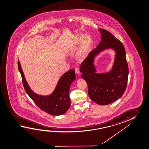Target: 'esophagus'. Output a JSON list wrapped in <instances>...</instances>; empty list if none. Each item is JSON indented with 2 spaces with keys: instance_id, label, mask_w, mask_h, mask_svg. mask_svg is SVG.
<instances>
[{
  "instance_id": "34e87169",
  "label": "esophagus",
  "mask_w": 149,
  "mask_h": 149,
  "mask_svg": "<svg viewBox=\"0 0 149 149\" xmlns=\"http://www.w3.org/2000/svg\"><path fill=\"white\" fill-rule=\"evenodd\" d=\"M75 72H76V74H80V70H79V69L78 68H76L75 69Z\"/></svg>"
}]
</instances>
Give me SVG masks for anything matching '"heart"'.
Segmentation results:
<instances>
[{
    "label": "heart",
    "instance_id": "1",
    "mask_svg": "<svg viewBox=\"0 0 149 149\" xmlns=\"http://www.w3.org/2000/svg\"><path fill=\"white\" fill-rule=\"evenodd\" d=\"M93 39L88 34L77 36L75 37L69 45L67 51L69 53H73L78 49L77 59L79 61H83L90 53L92 46Z\"/></svg>",
    "mask_w": 149,
    "mask_h": 149
}]
</instances>
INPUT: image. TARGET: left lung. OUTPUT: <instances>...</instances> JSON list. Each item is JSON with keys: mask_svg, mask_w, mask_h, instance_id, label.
Wrapping results in <instances>:
<instances>
[{"mask_svg": "<svg viewBox=\"0 0 149 149\" xmlns=\"http://www.w3.org/2000/svg\"><path fill=\"white\" fill-rule=\"evenodd\" d=\"M98 30L101 33L100 42L82 63L80 71L88 84L91 99L99 105H107L119 99L125 92L128 67L122 43L106 30ZM110 48L115 52L111 69L107 73H98L94 65L95 58L100 52Z\"/></svg>", "mask_w": 149, "mask_h": 149, "instance_id": "left-lung-1", "label": "left lung"}]
</instances>
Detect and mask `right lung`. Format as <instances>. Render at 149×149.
I'll return each instance as SVG.
<instances>
[{
	"label": "right lung",
	"mask_w": 149,
	"mask_h": 149,
	"mask_svg": "<svg viewBox=\"0 0 149 149\" xmlns=\"http://www.w3.org/2000/svg\"><path fill=\"white\" fill-rule=\"evenodd\" d=\"M17 63L24 89L36 105L41 110L51 115L58 116L65 113L70 106L69 93L71 83L76 80L74 69H70L61 76L52 93L42 95L36 93L31 89L25 78L19 60Z\"/></svg>",
	"instance_id": "1"
}]
</instances>
